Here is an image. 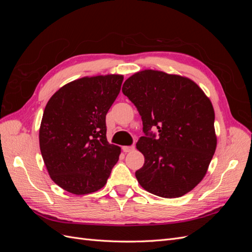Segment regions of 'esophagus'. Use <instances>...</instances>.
<instances>
[{"label":"esophagus","instance_id":"1","mask_svg":"<svg viewBox=\"0 0 252 252\" xmlns=\"http://www.w3.org/2000/svg\"><path fill=\"white\" fill-rule=\"evenodd\" d=\"M122 149H123V151L127 154V152H132L134 150V146H123Z\"/></svg>","mask_w":252,"mask_h":252}]
</instances>
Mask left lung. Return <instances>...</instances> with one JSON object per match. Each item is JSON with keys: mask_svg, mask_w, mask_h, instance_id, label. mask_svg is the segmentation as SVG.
Here are the masks:
<instances>
[{"mask_svg": "<svg viewBox=\"0 0 252 252\" xmlns=\"http://www.w3.org/2000/svg\"><path fill=\"white\" fill-rule=\"evenodd\" d=\"M143 121L136 143L145 163L135 171L146 191L166 199L188 193L204 179L217 148L215 110L195 82L179 74L145 69L122 88ZM157 127L159 136L149 132Z\"/></svg>", "mask_w": 252, "mask_h": 252, "instance_id": "1", "label": "left lung"}]
</instances>
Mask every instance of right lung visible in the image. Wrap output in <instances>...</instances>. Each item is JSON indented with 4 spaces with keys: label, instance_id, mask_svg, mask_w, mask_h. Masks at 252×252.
Segmentation results:
<instances>
[{
    "label": "right lung",
    "instance_id": "add662e5",
    "mask_svg": "<svg viewBox=\"0 0 252 252\" xmlns=\"http://www.w3.org/2000/svg\"><path fill=\"white\" fill-rule=\"evenodd\" d=\"M123 80L122 74L84 77L49 98L40 126V149L51 180L66 191H97L119 161L121 147L106 138V114Z\"/></svg>",
    "mask_w": 252,
    "mask_h": 252
}]
</instances>
